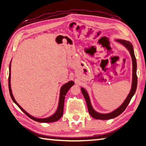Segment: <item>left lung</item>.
<instances>
[{"label": "left lung", "instance_id": "left-lung-1", "mask_svg": "<svg viewBox=\"0 0 146 146\" xmlns=\"http://www.w3.org/2000/svg\"><path fill=\"white\" fill-rule=\"evenodd\" d=\"M117 42H119L121 44H122L126 49L129 51V53L131 54V56L132 58V85H131V89L127 97H126L125 100L123 101L122 105L116 108L115 110H113L110 113H99L98 111H96L94 108H93L90 98L88 95L87 91L86 90L81 87V90L82 92V94L84 97L86 104H87L88 110L89 111V113L90 115L94 118L95 119H100V120H109L113 119V118L119 116V115L122 113L123 111L125 110L126 107H127L128 104H129L130 101H131V98L134 96V94L135 93L136 89H137V61H136V59L135 57L134 48H133L132 44L131 42L129 41H126V40L123 39H115Z\"/></svg>", "mask_w": 146, "mask_h": 146}]
</instances>
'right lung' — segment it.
<instances>
[{
  "label": "right lung",
  "instance_id": "obj_1",
  "mask_svg": "<svg viewBox=\"0 0 146 146\" xmlns=\"http://www.w3.org/2000/svg\"><path fill=\"white\" fill-rule=\"evenodd\" d=\"M12 61V60H11ZM11 61L10 63V64H9V93H10L11 97L12 100H13L14 103L16 104L17 106L19 107L20 109L23 111V112L27 115L31 119L36 121V122H44V123H49V122H56V121L58 120L59 119H61V117L63 115V108H64V98H65V95H66V93L69 90L70 88L75 83H74L73 81H70L68 83H65L63 86H61L60 88V98H59V103H58V106L56 111H55V113H53L51 115L50 117H46V118H43V119H41V118H37L32 116L31 115H30L28 113L27 111L24 110L23 108H22L18 104L17 102L15 101V98L13 96V94H12V89H11Z\"/></svg>",
  "mask_w": 146,
  "mask_h": 146
}]
</instances>
